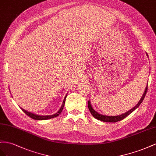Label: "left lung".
I'll use <instances>...</instances> for the list:
<instances>
[{
  "mask_svg": "<svg viewBox=\"0 0 156 156\" xmlns=\"http://www.w3.org/2000/svg\"><path fill=\"white\" fill-rule=\"evenodd\" d=\"M146 54H147V53H146ZM147 55H148V54H147ZM147 90H148V83H147V86H146V87L145 89V91L144 92V94H143V95L142 96L140 101L139 102V103H138L135 106L134 108H133L132 109H131L129 111H128V112L124 113L123 114H121V115H115V116H107V115H104L100 114H99L98 112H97L96 111L94 110V109L92 108V106H91V105L90 104V101H88V103H87L88 108H89V110H90V112L92 114L93 116L95 118L97 119L101 120V121H103V122H119V121H121V120H122L123 119L126 118L127 115H129L136 108H137L138 107H139V106H140V105L142 103V101H143L144 97L146 96V93H147Z\"/></svg>",
  "mask_w": 156,
  "mask_h": 156,
  "instance_id": "obj_1",
  "label": "left lung"
}]
</instances>
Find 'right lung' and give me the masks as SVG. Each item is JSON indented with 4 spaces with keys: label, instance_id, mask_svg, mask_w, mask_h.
I'll list each match as a JSON object with an SVG mask.
<instances>
[{
    "label": "right lung",
    "instance_id": "add662e5",
    "mask_svg": "<svg viewBox=\"0 0 156 156\" xmlns=\"http://www.w3.org/2000/svg\"><path fill=\"white\" fill-rule=\"evenodd\" d=\"M66 95L65 96V99L63 100V104H62L61 105V108L59 109V110L57 112V113H55V114L53 115H37V114H34L33 113H31V112H27V111H26L25 110L21 108V110L23 111V112L28 115V116H29L30 118H33L34 119H37V120H44V119H51V118H55V117H57L58 116V115L61 113L62 110H63V107H64V105H65V99H66Z\"/></svg>",
    "mask_w": 156,
    "mask_h": 156
}]
</instances>
